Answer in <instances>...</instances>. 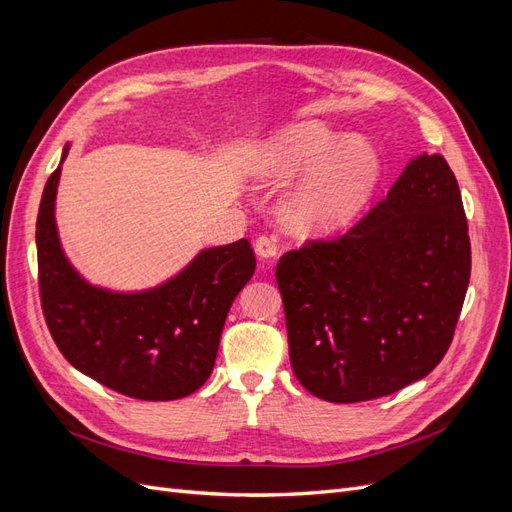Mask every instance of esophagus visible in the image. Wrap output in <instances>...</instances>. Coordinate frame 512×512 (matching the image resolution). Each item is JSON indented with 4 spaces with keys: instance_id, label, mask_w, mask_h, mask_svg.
Instances as JSON below:
<instances>
[{
    "instance_id": "1",
    "label": "esophagus",
    "mask_w": 512,
    "mask_h": 512,
    "mask_svg": "<svg viewBox=\"0 0 512 512\" xmlns=\"http://www.w3.org/2000/svg\"><path fill=\"white\" fill-rule=\"evenodd\" d=\"M254 247H256V254H258L260 258L271 260V258H275V254H277V239H275V237H269V235H262V237L256 239Z\"/></svg>"
}]
</instances>
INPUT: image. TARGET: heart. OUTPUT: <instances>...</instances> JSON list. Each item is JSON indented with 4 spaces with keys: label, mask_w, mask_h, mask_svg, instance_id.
<instances>
[{
    "label": "heart",
    "mask_w": 512,
    "mask_h": 512,
    "mask_svg": "<svg viewBox=\"0 0 512 512\" xmlns=\"http://www.w3.org/2000/svg\"><path fill=\"white\" fill-rule=\"evenodd\" d=\"M307 168L316 170L284 207L290 226L301 232L350 226L382 181V160L374 145L322 123H301L269 138L252 153L247 173L262 183H282Z\"/></svg>",
    "instance_id": "heart-1"
}]
</instances>
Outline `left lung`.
<instances>
[{"label": "left lung", "mask_w": 512, "mask_h": 512, "mask_svg": "<svg viewBox=\"0 0 512 512\" xmlns=\"http://www.w3.org/2000/svg\"><path fill=\"white\" fill-rule=\"evenodd\" d=\"M470 267L457 179L440 153H421L346 235L277 262L294 376L333 404L425 378L453 342Z\"/></svg>", "instance_id": "1"}]
</instances>
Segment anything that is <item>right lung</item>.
<instances>
[{"label": "right lung", "instance_id": "add662e5", "mask_svg": "<svg viewBox=\"0 0 512 512\" xmlns=\"http://www.w3.org/2000/svg\"><path fill=\"white\" fill-rule=\"evenodd\" d=\"M61 162L46 181L36 222L40 301L53 342L72 367L126 397L170 401L192 395L211 376L228 309L254 275L250 241L203 250L158 288L113 292L91 286L74 271L57 235Z\"/></svg>", "mask_w": 512, "mask_h": 512}]
</instances>
